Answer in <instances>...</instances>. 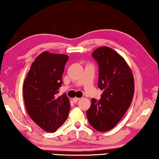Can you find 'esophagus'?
Masks as SVG:
<instances>
[{
  "mask_svg": "<svg viewBox=\"0 0 159 159\" xmlns=\"http://www.w3.org/2000/svg\"><path fill=\"white\" fill-rule=\"evenodd\" d=\"M79 100H80L79 98H73V102L75 103H76L78 101H79Z\"/></svg>",
  "mask_w": 159,
  "mask_h": 159,
  "instance_id": "34e87169",
  "label": "esophagus"
}]
</instances>
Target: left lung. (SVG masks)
Instances as JSON below:
<instances>
[{"label": "left lung", "mask_w": 159, "mask_h": 159, "mask_svg": "<svg viewBox=\"0 0 159 159\" xmlns=\"http://www.w3.org/2000/svg\"><path fill=\"white\" fill-rule=\"evenodd\" d=\"M99 66L98 86L103 93L98 101L93 98L87 111L91 127L106 132L116 126L129 108L134 92L132 72L122 56L111 48L93 51Z\"/></svg>", "instance_id": "1"}]
</instances>
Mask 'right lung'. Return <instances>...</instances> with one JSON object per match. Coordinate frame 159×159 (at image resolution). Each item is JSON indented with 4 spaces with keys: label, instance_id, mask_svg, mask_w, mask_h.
<instances>
[{
    "label": "right lung",
    "instance_id": "1",
    "mask_svg": "<svg viewBox=\"0 0 159 159\" xmlns=\"http://www.w3.org/2000/svg\"><path fill=\"white\" fill-rule=\"evenodd\" d=\"M69 56L48 51L30 66L23 85L26 109L32 120L48 132H55L68 118L70 103L66 94L57 96Z\"/></svg>",
    "mask_w": 159,
    "mask_h": 159
}]
</instances>
